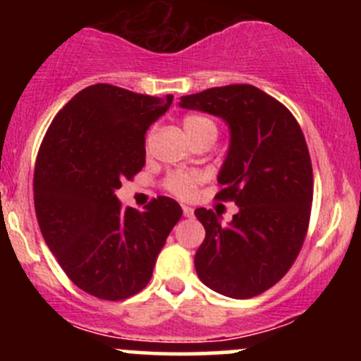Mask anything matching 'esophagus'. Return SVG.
I'll return each instance as SVG.
<instances>
[{
    "label": "esophagus",
    "mask_w": 361,
    "mask_h": 361,
    "mask_svg": "<svg viewBox=\"0 0 361 361\" xmlns=\"http://www.w3.org/2000/svg\"><path fill=\"white\" fill-rule=\"evenodd\" d=\"M183 216L192 218V216H194V209H192L190 206H183Z\"/></svg>",
    "instance_id": "1"
}]
</instances>
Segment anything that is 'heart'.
I'll return each mask as SVG.
<instances>
[{
    "label": "heart",
    "instance_id": "obj_1",
    "mask_svg": "<svg viewBox=\"0 0 361 361\" xmlns=\"http://www.w3.org/2000/svg\"><path fill=\"white\" fill-rule=\"evenodd\" d=\"M183 130L188 140L199 136H214L218 130L211 118L202 115H187L183 118ZM201 181L199 174L195 173H174L166 180V188L180 199H188L195 192V187Z\"/></svg>",
    "mask_w": 361,
    "mask_h": 361
}]
</instances>
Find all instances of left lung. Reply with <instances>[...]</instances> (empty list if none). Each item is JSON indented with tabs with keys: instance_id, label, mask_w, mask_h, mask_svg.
<instances>
[{
	"instance_id": "8db88e82",
	"label": "left lung",
	"mask_w": 361,
	"mask_h": 361,
	"mask_svg": "<svg viewBox=\"0 0 361 361\" xmlns=\"http://www.w3.org/2000/svg\"><path fill=\"white\" fill-rule=\"evenodd\" d=\"M180 106L228 126L216 199L239 206L227 225L211 209H195L206 228L194 258L199 279L225 297L260 295L288 272L307 232L312 166L300 126L288 108L246 83L183 96Z\"/></svg>"
}]
</instances>
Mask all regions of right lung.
<instances>
[{
  "label": "right lung",
  "instance_id": "add662e5",
  "mask_svg": "<svg viewBox=\"0 0 361 361\" xmlns=\"http://www.w3.org/2000/svg\"><path fill=\"white\" fill-rule=\"evenodd\" d=\"M173 103L108 83L80 90L56 115L35 166V209L47 246L83 292L123 300L148 285L180 204L157 197L145 211L115 192L145 166V134Z\"/></svg>",
  "mask_w": 361,
  "mask_h": 361
}]
</instances>
